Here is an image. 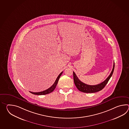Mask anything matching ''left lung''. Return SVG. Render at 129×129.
Returning <instances> with one entry per match:
<instances>
[{
	"label": "left lung",
	"mask_w": 129,
	"mask_h": 129,
	"mask_svg": "<svg viewBox=\"0 0 129 129\" xmlns=\"http://www.w3.org/2000/svg\"><path fill=\"white\" fill-rule=\"evenodd\" d=\"M114 62L113 63V68L112 71L110 74L109 76L105 80L104 82L100 83L99 84L95 85H89L86 84L82 82L77 77V75L73 72V79L75 84L76 85V87L79 90L86 93H95L98 91L102 90V89L104 88L105 86L107 85L108 82L109 81L110 78L112 77L113 72L114 69Z\"/></svg>",
	"instance_id": "8db88e82"
}]
</instances>
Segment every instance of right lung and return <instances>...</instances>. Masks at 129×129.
Listing matches in <instances>:
<instances>
[{
	"instance_id": "right-lung-1",
	"label": "right lung",
	"mask_w": 129,
	"mask_h": 129,
	"mask_svg": "<svg viewBox=\"0 0 129 129\" xmlns=\"http://www.w3.org/2000/svg\"><path fill=\"white\" fill-rule=\"evenodd\" d=\"M62 73H63V71L62 72H61L59 75L58 76V77L55 80V82L53 83V84L51 87H50L49 88L47 89V90H45L43 91L40 92H30V91H29V92L31 93H33L34 94H36V95H45V94H47L52 92V91L55 89V88H56V86L58 84V80L59 79V78H60L61 75L62 74Z\"/></svg>"
}]
</instances>
